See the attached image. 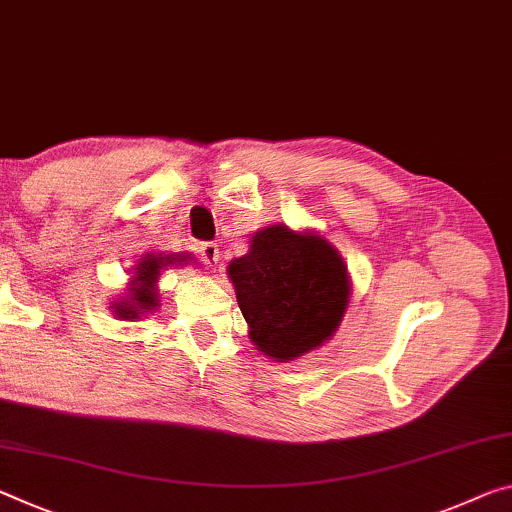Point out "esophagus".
Masks as SVG:
<instances>
[{"label":"esophagus","instance_id":"obj_1","mask_svg":"<svg viewBox=\"0 0 512 512\" xmlns=\"http://www.w3.org/2000/svg\"><path fill=\"white\" fill-rule=\"evenodd\" d=\"M200 257L202 262L209 264V266H216L218 264V246L212 241L207 243H200Z\"/></svg>","mask_w":512,"mask_h":512}]
</instances>
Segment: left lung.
<instances>
[{
  "mask_svg": "<svg viewBox=\"0 0 512 512\" xmlns=\"http://www.w3.org/2000/svg\"><path fill=\"white\" fill-rule=\"evenodd\" d=\"M250 342L275 362L314 351L335 335L351 298L342 255L321 234L269 225L227 266Z\"/></svg>",
  "mask_w": 512,
  "mask_h": 512,
  "instance_id": "1",
  "label": "left lung"
}]
</instances>
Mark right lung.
Returning a JSON list of instances; mask_svg holds the SVG:
<instances>
[{"label":"right lung","mask_w":512,"mask_h":512,"mask_svg":"<svg viewBox=\"0 0 512 512\" xmlns=\"http://www.w3.org/2000/svg\"><path fill=\"white\" fill-rule=\"evenodd\" d=\"M184 264L186 255H157V253H145L139 264L134 266L132 282L127 287V296L118 298L113 303V314L118 319H141V314L152 312L159 307V289L157 280L161 269H166L170 264Z\"/></svg>","instance_id":"1"}]
</instances>
